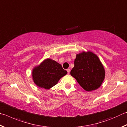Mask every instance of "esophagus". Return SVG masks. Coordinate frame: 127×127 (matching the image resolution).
<instances>
[{
	"label": "esophagus",
	"mask_w": 127,
	"mask_h": 127,
	"mask_svg": "<svg viewBox=\"0 0 127 127\" xmlns=\"http://www.w3.org/2000/svg\"><path fill=\"white\" fill-rule=\"evenodd\" d=\"M66 71H67L68 74L70 73V69H66Z\"/></svg>",
	"instance_id": "34e87169"
}]
</instances>
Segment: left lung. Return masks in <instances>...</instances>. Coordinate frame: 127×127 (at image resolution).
Wrapping results in <instances>:
<instances>
[{"mask_svg":"<svg viewBox=\"0 0 127 127\" xmlns=\"http://www.w3.org/2000/svg\"><path fill=\"white\" fill-rule=\"evenodd\" d=\"M70 75L85 91L91 92L101 86L105 73L102 62L95 54L91 51H83L76 56Z\"/></svg>","mask_w":127,"mask_h":127,"instance_id":"8db88e82","label":"left lung"}]
</instances>
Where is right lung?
<instances>
[{
    "label": "right lung",
    "instance_id": "add662e5",
    "mask_svg": "<svg viewBox=\"0 0 127 127\" xmlns=\"http://www.w3.org/2000/svg\"><path fill=\"white\" fill-rule=\"evenodd\" d=\"M32 78L36 86L49 89L56 85L67 74L62 65L52 59L47 58L32 70Z\"/></svg>",
    "mask_w": 127,
    "mask_h": 127
}]
</instances>
